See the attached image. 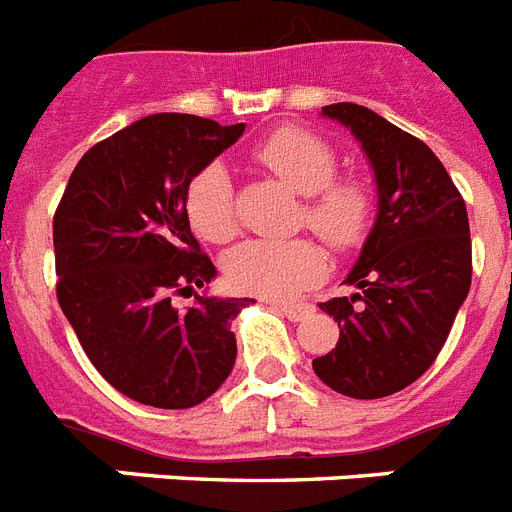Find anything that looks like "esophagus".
I'll return each mask as SVG.
<instances>
[{
    "mask_svg": "<svg viewBox=\"0 0 512 512\" xmlns=\"http://www.w3.org/2000/svg\"><path fill=\"white\" fill-rule=\"evenodd\" d=\"M269 305H272L274 310H279L282 316L290 318V321H303V318H308L310 313L316 310L310 303H282V300H274V303Z\"/></svg>",
    "mask_w": 512,
    "mask_h": 512,
    "instance_id": "obj_1",
    "label": "esophagus"
}]
</instances>
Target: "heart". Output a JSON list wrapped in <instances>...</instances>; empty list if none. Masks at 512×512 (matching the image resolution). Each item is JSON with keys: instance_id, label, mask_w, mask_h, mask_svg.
Masks as SVG:
<instances>
[{"instance_id": "1", "label": "heart", "mask_w": 512, "mask_h": 512, "mask_svg": "<svg viewBox=\"0 0 512 512\" xmlns=\"http://www.w3.org/2000/svg\"><path fill=\"white\" fill-rule=\"evenodd\" d=\"M287 189L305 196V225L329 246L349 248L365 233L370 194L357 178L336 176V152L305 129H279L253 152ZM186 217L194 233L222 243L235 233L233 183L220 163L202 168L186 189ZM326 272V261L310 240L253 238L227 253V282L261 298H290Z\"/></svg>"}]
</instances>
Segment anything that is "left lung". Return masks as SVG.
I'll return each instance as SVG.
<instances>
[{
	"label": "left lung",
	"instance_id": "left-lung-1",
	"mask_svg": "<svg viewBox=\"0 0 512 512\" xmlns=\"http://www.w3.org/2000/svg\"><path fill=\"white\" fill-rule=\"evenodd\" d=\"M321 116L352 131L368 157L378 209L344 285L321 303L339 342L316 357L323 383L352 399H383L414 383L443 349L471 287L466 204L435 152L357 103Z\"/></svg>",
	"mask_w": 512,
	"mask_h": 512
}]
</instances>
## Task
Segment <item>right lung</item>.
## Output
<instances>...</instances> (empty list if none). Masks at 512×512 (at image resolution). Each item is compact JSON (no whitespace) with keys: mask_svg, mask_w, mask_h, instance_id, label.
Here are the masks:
<instances>
[{"mask_svg":"<svg viewBox=\"0 0 512 512\" xmlns=\"http://www.w3.org/2000/svg\"><path fill=\"white\" fill-rule=\"evenodd\" d=\"M243 131L144 116L82 155L54 214L61 310L98 373L139 404H202L235 365L230 323L253 300L196 292L217 269L191 233L186 189ZM173 291L195 305L178 311Z\"/></svg>","mask_w":512,"mask_h":512,"instance_id":"1","label":"right lung"}]
</instances>
